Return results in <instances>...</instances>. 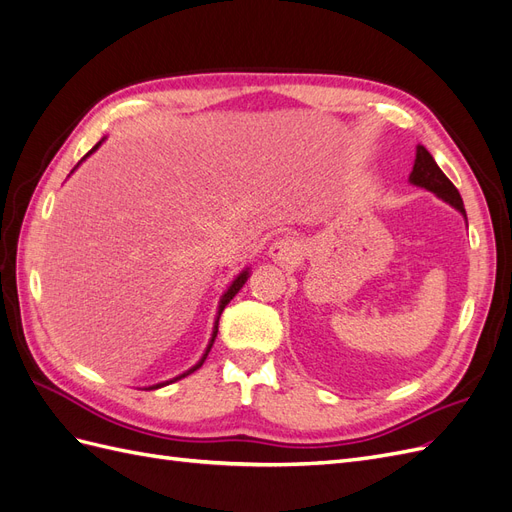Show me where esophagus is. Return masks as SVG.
<instances>
[{"label":"esophagus","instance_id":"obj_1","mask_svg":"<svg viewBox=\"0 0 512 512\" xmlns=\"http://www.w3.org/2000/svg\"><path fill=\"white\" fill-rule=\"evenodd\" d=\"M297 254H299V243L294 241L292 237H280L277 241H273L271 247H269V256L277 262L292 260Z\"/></svg>","mask_w":512,"mask_h":512}]
</instances>
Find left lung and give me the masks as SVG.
Instances as JSON below:
<instances>
[{"instance_id": "8db88e82", "label": "left lung", "mask_w": 512, "mask_h": 512, "mask_svg": "<svg viewBox=\"0 0 512 512\" xmlns=\"http://www.w3.org/2000/svg\"><path fill=\"white\" fill-rule=\"evenodd\" d=\"M410 181L414 185H421V188H425L433 194H438L442 200L451 203L455 209H459L463 215H466L459 190L455 188L453 181L442 173L440 166L436 164V160H433V156L423 145L416 147V160H414V168L410 173Z\"/></svg>"}]
</instances>
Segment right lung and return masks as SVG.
I'll return each instance as SVG.
<instances>
[{"mask_svg":"<svg viewBox=\"0 0 512 512\" xmlns=\"http://www.w3.org/2000/svg\"><path fill=\"white\" fill-rule=\"evenodd\" d=\"M102 143V141H100ZM100 143L94 147V149H91L89 153H94L98 147H100ZM89 153H87V156H89ZM85 156V158H87ZM83 158V160H85ZM245 280H247V271H243L239 277H237V280L235 282H232L230 284V288L224 292V297H222V301H220V312H218V318H215V327H213V337H211V342H209V346H207V352H205V356H203V359H200L190 371H185V374H181L179 378H185V376H188V374H192V371H196L200 365H203L205 363V359H207V354H209V350H211V346H213V342H215V335H218V324H220V316H222V312H224V307L230 303V299L232 297H235V294L241 290V286L245 284ZM179 378H175V380H179ZM175 380H170V382H175ZM164 384H168V382H162V384H156V386H149V391H153V389H160V386H164Z\"/></svg>","mask_w":512,"mask_h":512,"instance_id":"obj_1","label":"right lung"}]
</instances>
